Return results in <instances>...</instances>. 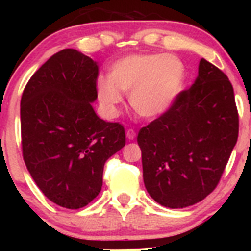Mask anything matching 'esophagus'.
<instances>
[{
    "instance_id": "1",
    "label": "esophagus",
    "mask_w": 251,
    "mask_h": 251,
    "mask_svg": "<svg viewBox=\"0 0 251 251\" xmlns=\"http://www.w3.org/2000/svg\"><path fill=\"white\" fill-rule=\"evenodd\" d=\"M126 134H127V138L129 139V141H133V139L136 138V132L133 129H128Z\"/></svg>"
}]
</instances>
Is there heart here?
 Here are the masks:
<instances>
[{
    "mask_svg": "<svg viewBox=\"0 0 251 251\" xmlns=\"http://www.w3.org/2000/svg\"><path fill=\"white\" fill-rule=\"evenodd\" d=\"M185 65L167 54H132L117 60L109 77L97 80V93L108 114H117L123 94L129 93L134 112L147 119L165 115L174 106L185 84Z\"/></svg>",
    "mask_w": 251,
    "mask_h": 251,
    "instance_id": "1",
    "label": "heart"
}]
</instances>
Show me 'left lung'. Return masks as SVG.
<instances>
[{
  "label": "left lung",
  "mask_w": 251,
  "mask_h": 251,
  "mask_svg": "<svg viewBox=\"0 0 251 251\" xmlns=\"http://www.w3.org/2000/svg\"><path fill=\"white\" fill-rule=\"evenodd\" d=\"M238 134L231 83L220 69L201 59L191 88L138 133L150 196L170 208L202 201L220 181Z\"/></svg>",
  "instance_id": "8db88e82"
}]
</instances>
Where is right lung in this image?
<instances>
[{"instance_id": "right-lung-1", "label": "right lung", "mask_w": 251, "mask_h": 251, "mask_svg": "<svg viewBox=\"0 0 251 251\" xmlns=\"http://www.w3.org/2000/svg\"><path fill=\"white\" fill-rule=\"evenodd\" d=\"M97 61L64 49L28 80L21 98L24 161L43 194L76 210L92 202L103 186L106 159L126 145L122 124L100 119Z\"/></svg>"}]
</instances>
